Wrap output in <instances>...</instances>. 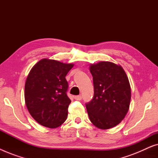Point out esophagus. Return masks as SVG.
<instances>
[{
  "mask_svg": "<svg viewBox=\"0 0 158 158\" xmlns=\"http://www.w3.org/2000/svg\"><path fill=\"white\" fill-rule=\"evenodd\" d=\"M75 100H77V101H81L82 99V96H81V95H79V96H75Z\"/></svg>",
  "mask_w": 158,
  "mask_h": 158,
  "instance_id": "esophagus-1",
  "label": "esophagus"
}]
</instances>
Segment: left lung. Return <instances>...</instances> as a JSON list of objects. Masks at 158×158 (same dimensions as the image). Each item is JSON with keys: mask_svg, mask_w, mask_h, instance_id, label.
I'll list each match as a JSON object with an SVG mask.
<instances>
[{"mask_svg": "<svg viewBox=\"0 0 158 158\" xmlns=\"http://www.w3.org/2000/svg\"><path fill=\"white\" fill-rule=\"evenodd\" d=\"M94 95L85 103L93 124L102 129L114 127L123 120L128 112L131 89L126 73L119 65L110 62L91 64Z\"/></svg>", "mask_w": 158, "mask_h": 158, "instance_id": "obj_1", "label": "left lung"}]
</instances>
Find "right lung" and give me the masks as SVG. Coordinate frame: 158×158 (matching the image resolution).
<instances>
[{
    "label": "right lung",
    "instance_id": "add662e5",
    "mask_svg": "<svg viewBox=\"0 0 158 158\" xmlns=\"http://www.w3.org/2000/svg\"><path fill=\"white\" fill-rule=\"evenodd\" d=\"M73 67L43 59L30 71L25 83V102L32 117L42 126L56 128L63 124L71 103L65 76Z\"/></svg>",
    "mask_w": 158,
    "mask_h": 158
}]
</instances>
